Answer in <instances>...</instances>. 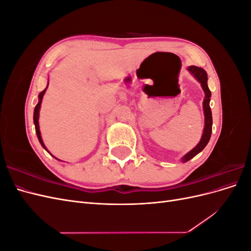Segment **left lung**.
Returning <instances> with one entry per match:
<instances>
[{
	"instance_id": "obj_1",
	"label": "left lung",
	"mask_w": 251,
	"mask_h": 251,
	"mask_svg": "<svg viewBox=\"0 0 251 251\" xmlns=\"http://www.w3.org/2000/svg\"><path fill=\"white\" fill-rule=\"evenodd\" d=\"M187 71L201 83V87L204 91V94H205L204 100H203L204 128H203V134L199 143L197 144L193 150L189 151L188 153H186L183 157L181 158L182 162H187L188 160H191L192 158H194L196 155H198L200 151H203V149L207 146V143L210 139L211 130H212V115H211V110L209 107L211 93L207 86V73L205 72V70L202 69V68H199L197 66H189L187 68Z\"/></svg>"
}]
</instances>
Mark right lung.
I'll return each instance as SVG.
<instances>
[{
    "mask_svg": "<svg viewBox=\"0 0 251 251\" xmlns=\"http://www.w3.org/2000/svg\"><path fill=\"white\" fill-rule=\"evenodd\" d=\"M48 85H49V81H48ZM48 85H47V87H46V89L45 90H43L42 92L39 94V102H37V104L35 105V108H34V113H33V123H34V126H35V132H36V135H37V138H39V141H40V143L42 144V147L46 150L48 153L50 154V151L47 150V148H46V146H45L44 144V141H43V139H42V135H41V131H40V124H39V118H40V110H41V104H42V100H43V97H44V94L46 93V90H47V88H48ZM54 157V156H53ZM55 158V157H54ZM55 159H57V158H55ZM58 160V159H57Z\"/></svg>",
    "mask_w": 251,
    "mask_h": 251,
    "instance_id": "1",
    "label": "right lung"
}]
</instances>
